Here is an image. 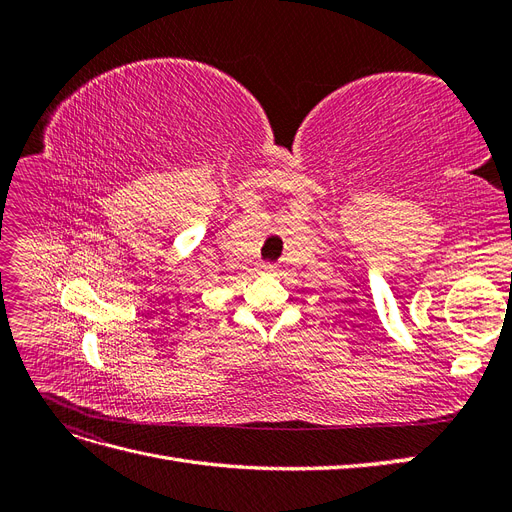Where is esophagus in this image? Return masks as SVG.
Masks as SVG:
<instances>
[{
    "label": "esophagus",
    "mask_w": 512,
    "mask_h": 512,
    "mask_svg": "<svg viewBox=\"0 0 512 512\" xmlns=\"http://www.w3.org/2000/svg\"><path fill=\"white\" fill-rule=\"evenodd\" d=\"M262 271H265V273H277V267L271 265V262H267V265H262Z\"/></svg>",
    "instance_id": "1"
}]
</instances>
